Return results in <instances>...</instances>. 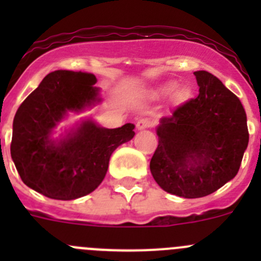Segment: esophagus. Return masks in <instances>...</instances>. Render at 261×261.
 <instances>
[{
    "mask_svg": "<svg viewBox=\"0 0 261 261\" xmlns=\"http://www.w3.org/2000/svg\"><path fill=\"white\" fill-rule=\"evenodd\" d=\"M151 125H152L151 120L147 117H144V118H140V120L136 122V128H138V130H145V128H149Z\"/></svg>",
    "mask_w": 261,
    "mask_h": 261,
    "instance_id": "obj_1",
    "label": "esophagus"
}]
</instances>
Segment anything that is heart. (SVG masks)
I'll list each match as a JSON object with an SVG mask.
<instances>
[{
    "instance_id": "b5f03b06",
    "label": "heart",
    "mask_w": 261,
    "mask_h": 261,
    "mask_svg": "<svg viewBox=\"0 0 261 261\" xmlns=\"http://www.w3.org/2000/svg\"><path fill=\"white\" fill-rule=\"evenodd\" d=\"M175 87H177V84H175L174 82H170V83L165 84V86H163L162 88H160L159 93H162V94H164V93H170V92H172V91H174Z\"/></svg>"
}]
</instances>
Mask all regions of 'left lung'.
<instances>
[{
  "label": "left lung",
  "mask_w": 261,
  "mask_h": 261,
  "mask_svg": "<svg viewBox=\"0 0 261 261\" xmlns=\"http://www.w3.org/2000/svg\"><path fill=\"white\" fill-rule=\"evenodd\" d=\"M199 94L160 118L150 160L155 181L168 193L201 198L235 178L249 144L240 99L217 77L194 72Z\"/></svg>",
  "instance_id": "1"
}]
</instances>
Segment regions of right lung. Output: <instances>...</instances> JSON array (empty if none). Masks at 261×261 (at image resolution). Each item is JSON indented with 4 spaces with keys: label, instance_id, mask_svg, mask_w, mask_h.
Segmentation results:
<instances>
[{
    "label": "right lung",
    "instance_id": "right-lung-1",
    "mask_svg": "<svg viewBox=\"0 0 261 261\" xmlns=\"http://www.w3.org/2000/svg\"><path fill=\"white\" fill-rule=\"evenodd\" d=\"M96 83L89 73L55 70L18 107L11 158L23 183L38 193L62 201L89 194L103 180L112 152L135 135L133 123L106 128L83 118L53 136L70 112L81 114L102 101Z\"/></svg>",
    "mask_w": 261,
    "mask_h": 261
}]
</instances>
